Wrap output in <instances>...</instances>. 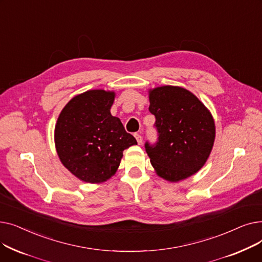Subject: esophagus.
Returning a JSON list of instances; mask_svg holds the SVG:
<instances>
[{"label": "esophagus", "instance_id": "34e87169", "mask_svg": "<svg viewBox=\"0 0 262 262\" xmlns=\"http://www.w3.org/2000/svg\"><path fill=\"white\" fill-rule=\"evenodd\" d=\"M135 138H136V140H137V142H138V144H142V141H143V138H142V136L140 135V134H135Z\"/></svg>", "mask_w": 262, "mask_h": 262}]
</instances>
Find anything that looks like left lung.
<instances>
[{
  "label": "left lung",
  "mask_w": 262,
  "mask_h": 262,
  "mask_svg": "<svg viewBox=\"0 0 262 262\" xmlns=\"http://www.w3.org/2000/svg\"><path fill=\"white\" fill-rule=\"evenodd\" d=\"M148 110L156 118L158 141L145 150L158 176L171 183L199 172L207 161L215 138L211 113L189 90L161 86L148 91Z\"/></svg>",
  "instance_id": "8db88e82"
}]
</instances>
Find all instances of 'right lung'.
<instances>
[{
    "label": "right lung",
    "instance_id": "1",
    "mask_svg": "<svg viewBox=\"0 0 262 262\" xmlns=\"http://www.w3.org/2000/svg\"><path fill=\"white\" fill-rule=\"evenodd\" d=\"M114 91L88 90L63 107L55 125L54 140L63 166L78 180L104 183L116 174L123 150L137 144L121 120L112 116Z\"/></svg>",
    "mask_w": 262,
    "mask_h": 262
}]
</instances>
